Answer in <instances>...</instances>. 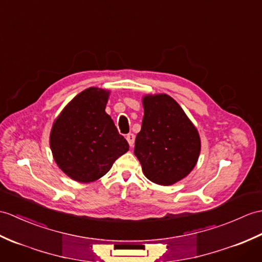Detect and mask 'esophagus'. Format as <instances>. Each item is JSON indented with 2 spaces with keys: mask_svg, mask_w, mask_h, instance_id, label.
Masks as SVG:
<instances>
[{
  "mask_svg": "<svg viewBox=\"0 0 262 262\" xmlns=\"http://www.w3.org/2000/svg\"><path fill=\"white\" fill-rule=\"evenodd\" d=\"M126 139H127V142H128L130 147H132V146L134 145V142H135V135H134V134H132V133H129L128 135L126 136Z\"/></svg>",
  "mask_w": 262,
  "mask_h": 262,
  "instance_id": "1",
  "label": "esophagus"
}]
</instances>
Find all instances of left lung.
<instances>
[{"label":"left lung","instance_id":"1","mask_svg":"<svg viewBox=\"0 0 262 262\" xmlns=\"http://www.w3.org/2000/svg\"><path fill=\"white\" fill-rule=\"evenodd\" d=\"M142 129L135 139V153L146 178L160 185L184 179L198 162L201 142L183 109L167 95L143 99Z\"/></svg>","mask_w":262,"mask_h":262}]
</instances>
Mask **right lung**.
<instances>
[{
    "label": "right lung",
    "instance_id": "add662e5",
    "mask_svg": "<svg viewBox=\"0 0 262 262\" xmlns=\"http://www.w3.org/2000/svg\"><path fill=\"white\" fill-rule=\"evenodd\" d=\"M108 94L99 88L83 90L53 124L50 146L54 161L75 181L88 183L98 180L129 149L105 112Z\"/></svg>",
    "mask_w": 262,
    "mask_h": 262
}]
</instances>
